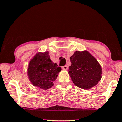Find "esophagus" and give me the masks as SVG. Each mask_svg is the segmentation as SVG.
Listing matches in <instances>:
<instances>
[{"instance_id":"1","label":"esophagus","mask_w":122,"mask_h":122,"mask_svg":"<svg viewBox=\"0 0 122 122\" xmlns=\"http://www.w3.org/2000/svg\"><path fill=\"white\" fill-rule=\"evenodd\" d=\"M67 69H68V66L67 65H65L62 66V69L64 70H67Z\"/></svg>"}]
</instances>
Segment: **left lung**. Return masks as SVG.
Wrapping results in <instances>:
<instances>
[{"label": "left lung", "mask_w": 122, "mask_h": 122, "mask_svg": "<svg viewBox=\"0 0 122 122\" xmlns=\"http://www.w3.org/2000/svg\"><path fill=\"white\" fill-rule=\"evenodd\" d=\"M70 58L71 65L69 66V74L77 87L89 89L101 80V65L87 51L75 52Z\"/></svg>", "instance_id": "left-lung-1"}]
</instances>
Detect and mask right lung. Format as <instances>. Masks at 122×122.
Masks as SVG:
<instances>
[{
	"label": "right lung",
	"mask_w": 122,
	"mask_h": 122,
	"mask_svg": "<svg viewBox=\"0 0 122 122\" xmlns=\"http://www.w3.org/2000/svg\"><path fill=\"white\" fill-rule=\"evenodd\" d=\"M61 70V67L51 60L48 52H38L29 62L27 75L33 86L46 90L53 86Z\"/></svg>",
	"instance_id": "1"
}]
</instances>
